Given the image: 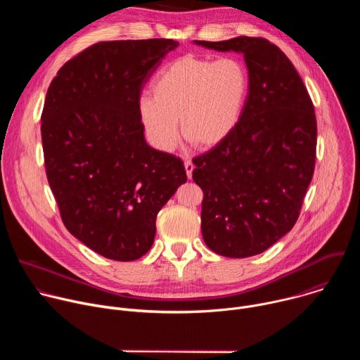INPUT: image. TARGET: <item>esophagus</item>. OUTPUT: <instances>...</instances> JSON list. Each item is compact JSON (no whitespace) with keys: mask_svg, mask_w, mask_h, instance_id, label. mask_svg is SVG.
Segmentation results:
<instances>
[{"mask_svg":"<svg viewBox=\"0 0 360 360\" xmlns=\"http://www.w3.org/2000/svg\"><path fill=\"white\" fill-rule=\"evenodd\" d=\"M185 171H186V176H188V179H191L192 178V171H193V164L191 162V161H185Z\"/></svg>","mask_w":360,"mask_h":360,"instance_id":"obj_1","label":"esophagus"}]
</instances>
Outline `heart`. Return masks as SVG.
Here are the masks:
<instances>
[{"instance_id":"b5f03b06","label":"heart","mask_w":360,"mask_h":360,"mask_svg":"<svg viewBox=\"0 0 360 360\" xmlns=\"http://www.w3.org/2000/svg\"><path fill=\"white\" fill-rule=\"evenodd\" d=\"M248 88V72L240 61L188 54L161 70L152 82V96L139 98V118L160 149L169 150L175 145L178 120L186 141L199 149H211L236 128Z\"/></svg>"}]
</instances>
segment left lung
I'll list each match as a JSON object with an SVG mask.
<instances>
[{
    "label": "left lung",
    "instance_id": "8db88e82",
    "mask_svg": "<svg viewBox=\"0 0 360 360\" xmlns=\"http://www.w3.org/2000/svg\"><path fill=\"white\" fill-rule=\"evenodd\" d=\"M238 53L248 68V96L232 134L193 160L203 191L205 243L228 258L262 253L295 225L316 158L312 99L293 64L265 38L193 41Z\"/></svg>",
    "mask_w": 360,
    "mask_h": 360
}]
</instances>
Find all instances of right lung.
Returning a JSON list of instances; mask_svg holds the SVG:
<instances>
[{"mask_svg": "<svg viewBox=\"0 0 360 360\" xmlns=\"http://www.w3.org/2000/svg\"><path fill=\"white\" fill-rule=\"evenodd\" d=\"M179 42H98L51 82L41 117L48 184L65 228L108 259H139L157 215L186 182L179 158L150 148L138 102L143 84Z\"/></svg>", "mask_w": 360, "mask_h": 360, "instance_id": "1", "label": "right lung"}]
</instances>
